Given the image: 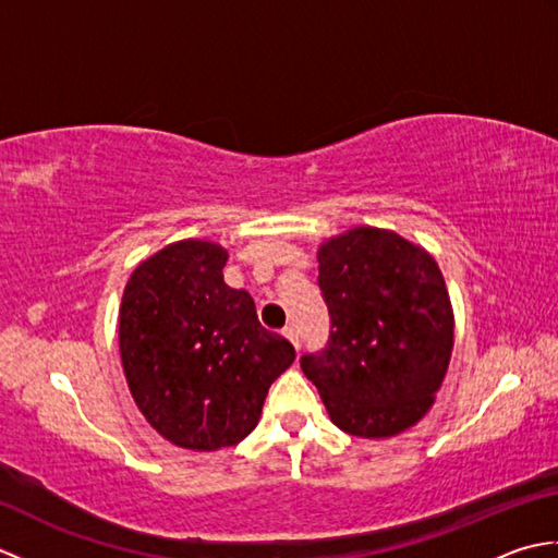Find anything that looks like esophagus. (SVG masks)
<instances>
[{"label": "esophagus", "mask_w": 558, "mask_h": 558, "mask_svg": "<svg viewBox=\"0 0 558 558\" xmlns=\"http://www.w3.org/2000/svg\"><path fill=\"white\" fill-rule=\"evenodd\" d=\"M282 336H286L292 345H294V350H300L302 348V338H300V333L298 330H294L292 326H288V328H282Z\"/></svg>", "instance_id": "esophagus-1"}]
</instances>
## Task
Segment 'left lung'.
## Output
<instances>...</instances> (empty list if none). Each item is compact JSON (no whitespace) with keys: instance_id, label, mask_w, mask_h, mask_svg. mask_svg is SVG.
<instances>
[{"instance_id":"left-lung-1","label":"left lung","mask_w":558,"mask_h":558,"mask_svg":"<svg viewBox=\"0 0 558 558\" xmlns=\"http://www.w3.org/2000/svg\"><path fill=\"white\" fill-rule=\"evenodd\" d=\"M328 306L326 348L302 354L342 432L386 438L432 408L453 350V310L436 260L376 228H354L318 248Z\"/></svg>"}]
</instances>
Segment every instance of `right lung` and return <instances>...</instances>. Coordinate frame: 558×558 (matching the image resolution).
Wrapping results in <instances>:
<instances>
[{
  "instance_id": "1",
  "label": "right lung",
  "mask_w": 558,
  "mask_h": 558,
  "mask_svg": "<svg viewBox=\"0 0 558 558\" xmlns=\"http://www.w3.org/2000/svg\"><path fill=\"white\" fill-rule=\"evenodd\" d=\"M228 252L184 240L129 278L120 352L129 390L153 429L192 450L252 434L270 384L294 362L288 338L258 324L246 290L225 286Z\"/></svg>"
}]
</instances>
